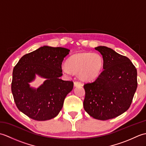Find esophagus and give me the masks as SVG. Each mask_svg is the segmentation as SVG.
<instances>
[{
  "mask_svg": "<svg viewBox=\"0 0 146 146\" xmlns=\"http://www.w3.org/2000/svg\"><path fill=\"white\" fill-rule=\"evenodd\" d=\"M74 85H75V86H82V83L78 82V81H75V82H74Z\"/></svg>",
  "mask_w": 146,
  "mask_h": 146,
  "instance_id": "1",
  "label": "esophagus"
}]
</instances>
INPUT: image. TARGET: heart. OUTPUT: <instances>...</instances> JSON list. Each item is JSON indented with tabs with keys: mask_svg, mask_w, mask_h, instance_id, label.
<instances>
[{
	"mask_svg": "<svg viewBox=\"0 0 146 146\" xmlns=\"http://www.w3.org/2000/svg\"><path fill=\"white\" fill-rule=\"evenodd\" d=\"M104 59L100 54L92 52H80L71 56L66 64L62 66V71L67 75L78 73L80 78L89 81L100 76L103 71Z\"/></svg>",
	"mask_w": 146,
	"mask_h": 146,
	"instance_id": "obj_1",
	"label": "heart"
}]
</instances>
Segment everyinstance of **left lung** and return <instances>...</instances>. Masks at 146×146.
<instances>
[{
    "label": "left lung",
    "mask_w": 146,
    "mask_h": 146,
    "mask_svg": "<svg viewBox=\"0 0 146 146\" xmlns=\"http://www.w3.org/2000/svg\"><path fill=\"white\" fill-rule=\"evenodd\" d=\"M102 55L104 70L84 85L85 110L94 119L106 120L129 109L137 87V70L129 59L106 46L95 48Z\"/></svg>",
    "instance_id": "left-lung-1"
}]
</instances>
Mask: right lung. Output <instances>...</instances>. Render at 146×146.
<instances>
[{"instance_id": "add662e5", "label": "right lung", "mask_w": 146, "mask_h": 146, "mask_svg": "<svg viewBox=\"0 0 146 146\" xmlns=\"http://www.w3.org/2000/svg\"><path fill=\"white\" fill-rule=\"evenodd\" d=\"M69 52L66 48L44 46L24 55L14 66L11 83L14 100L18 109L31 119L50 120L60 113L73 88L72 81L60 78L62 62ZM36 74L46 79L37 89L29 84Z\"/></svg>"}]
</instances>
